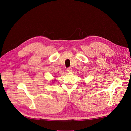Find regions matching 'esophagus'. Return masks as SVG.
I'll list each match as a JSON object with an SVG mask.
<instances>
[{"label":"esophagus","mask_w":131,"mask_h":131,"mask_svg":"<svg viewBox=\"0 0 131 131\" xmlns=\"http://www.w3.org/2000/svg\"><path fill=\"white\" fill-rule=\"evenodd\" d=\"M67 71L68 72H71L72 71V69L71 67H69V68L67 69Z\"/></svg>","instance_id":"34e87169"}]
</instances>
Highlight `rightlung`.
<instances>
[{
    "mask_svg": "<svg viewBox=\"0 0 131 131\" xmlns=\"http://www.w3.org/2000/svg\"><path fill=\"white\" fill-rule=\"evenodd\" d=\"M54 81H56V80H54Z\"/></svg>",
    "mask_w": 131,
    "mask_h": 131,
    "instance_id": "1",
    "label": "right lung"
}]
</instances>
